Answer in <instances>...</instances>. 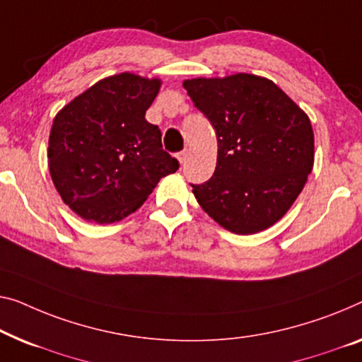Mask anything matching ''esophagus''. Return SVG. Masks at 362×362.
I'll return each mask as SVG.
<instances>
[{"mask_svg": "<svg viewBox=\"0 0 362 362\" xmlns=\"http://www.w3.org/2000/svg\"><path fill=\"white\" fill-rule=\"evenodd\" d=\"M177 159L180 160V164L185 163V160L188 159V149H183V151H180V153L177 154Z\"/></svg>", "mask_w": 362, "mask_h": 362, "instance_id": "34e87169", "label": "esophagus"}]
</instances>
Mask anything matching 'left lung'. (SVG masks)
<instances>
[{
	"instance_id": "obj_1",
	"label": "left lung",
	"mask_w": 362,
	"mask_h": 362,
	"mask_svg": "<svg viewBox=\"0 0 362 362\" xmlns=\"http://www.w3.org/2000/svg\"><path fill=\"white\" fill-rule=\"evenodd\" d=\"M218 138L211 179L193 185L199 206L234 234L268 229L296 202L314 165L309 117L255 74L183 83Z\"/></svg>"
}]
</instances>
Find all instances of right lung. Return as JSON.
Segmentation results:
<instances>
[{
	"label": "right lung",
	"instance_id": "1",
	"mask_svg": "<svg viewBox=\"0 0 362 362\" xmlns=\"http://www.w3.org/2000/svg\"><path fill=\"white\" fill-rule=\"evenodd\" d=\"M160 81L122 73L95 83L58 112L48 167L63 202L81 218L110 224L141 206L179 160L144 115Z\"/></svg>",
	"mask_w": 362,
	"mask_h": 362
}]
</instances>
